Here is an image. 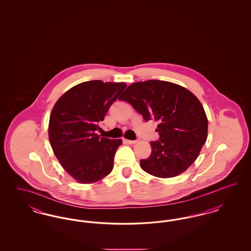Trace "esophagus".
I'll return each instance as SVG.
<instances>
[{"mask_svg": "<svg viewBox=\"0 0 251 251\" xmlns=\"http://www.w3.org/2000/svg\"><path fill=\"white\" fill-rule=\"evenodd\" d=\"M125 142L128 144H136L138 142V140H127V139H125Z\"/></svg>", "mask_w": 251, "mask_h": 251, "instance_id": "34e87169", "label": "esophagus"}]
</instances>
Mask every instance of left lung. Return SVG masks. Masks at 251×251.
I'll list each match as a JSON object with an SVG mask.
<instances>
[{
	"instance_id": "8db88e82",
	"label": "left lung",
	"mask_w": 251,
	"mask_h": 251,
	"mask_svg": "<svg viewBox=\"0 0 251 251\" xmlns=\"http://www.w3.org/2000/svg\"><path fill=\"white\" fill-rule=\"evenodd\" d=\"M126 100L144 120L158 122L159 140L151 142V153L140 161L144 171L159 178H172L196 161L208 134V120L199 99L188 89L160 80L128 86Z\"/></svg>"
}]
</instances>
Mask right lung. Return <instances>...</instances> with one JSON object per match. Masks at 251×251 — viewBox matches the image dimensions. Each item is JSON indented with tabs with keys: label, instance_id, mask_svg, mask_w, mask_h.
<instances>
[{
	"label": "right lung",
	"instance_id": "right-lung-1",
	"mask_svg": "<svg viewBox=\"0 0 251 251\" xmlns=\"http://www.w3.org/2000/svg\"><path fill=\"white\" fill-rule=\"evenodd\" d=\"M124 83L100 80L77 84L60 97L51 110L49 139L63 168L81 183H93L111 173L121 139L100 137L96 131Z\"/></svg>",
	"mask_w": 251,
	"mask_h": 251
}]
</instances>
